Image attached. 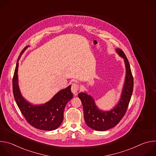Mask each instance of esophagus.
<instances>
[{"label":"esophagus","instance_id":"34e87169","mask_svg":"<svg viewBox=\"0 0 156 156\" xmlns=\"http://www.w3.org/2000/svg\"><path fill=\"white\" fill-rule=\"evenodd\" d=\"M78 90H79V86H78V84H76V83H73L72 85L71 90H72V92L73 93V94L74 95L76 96L77 94Z\"/></svg>","mask_w":156,"mask_h":156}]
</instances>
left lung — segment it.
I'll list each match as a JSON object with an SVG mask.
<instances>
[{"instance_id": "left-lung-1", "label": "left lung", "mask_w": 156, "mask_h": 156, "mask_svg": "<svg viewBox=\"0 0 156 156\" xmlns=\"http://www.w3.org/2000/svg\"><path fill=\"white\" fill-rule=\"evenodd\" d=\"M118 54L124 59L126 75L119 102L110 111L100 110L91 96L80 93L78 96L83 107L84 118L86 125L96 131H106L115 126L125 115L133 90V77L128 60L120 49H116Z\"/></svg>"}]
</instances>
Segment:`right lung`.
<instances>
[{
  "instance_id": "obj_1",
  "label": "right lung",
  "mask_w": 156,
  "mask_h": 156,
  "mask_svg": "<svg viewBox=\"0 0 156 156\" xmlns=\"http://www.w3.org/2000/svg\"><path fill=\"white\" fill-rule=\"evenodd\" d=\"M21 52L16 65L13 78V93L16 103L26 120L39 129L52 131L57 129L63 120V112L66 104L73 98L71 86L58 91L49 101L41 105H33L22 96L18 82V61L25 51Z\"/></svg>"
}]
</instances>
